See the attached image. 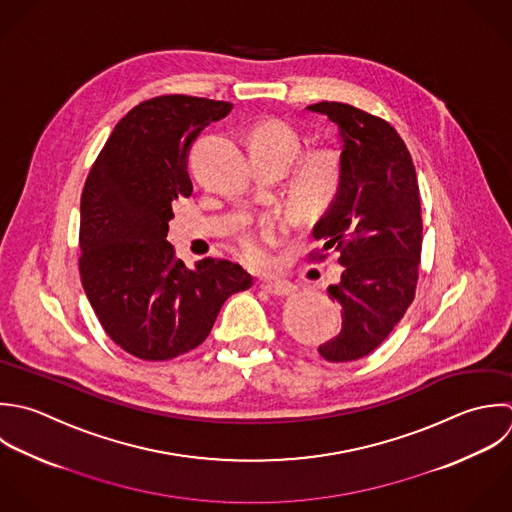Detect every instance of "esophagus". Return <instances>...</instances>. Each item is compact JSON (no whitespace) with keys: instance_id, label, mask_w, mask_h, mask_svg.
<instances>
[{"instance_id":"obj_1","label":"esophagus","mask_w":512,"mask_h":512,"mask_svg":"<svg viewBox=\"0 0 512 512\" xmlns=\"http://www.w3.org/2000/svg\"><path fill=\"white\" fill-rule=\"evenodd\" d=\"M261 289L275 297H289L297 291V287L289 281H265V283H261Z\"/></svg>"}]
</instances>
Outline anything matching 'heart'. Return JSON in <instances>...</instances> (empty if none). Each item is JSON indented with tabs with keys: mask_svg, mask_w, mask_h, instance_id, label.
Returning <instances> with one entry per match:
<instances>
[{
	"mask_svg": "<svg viewBox=\"0 0 512 512\" xmlns=\"http://www.w3.org/2000/svg\"><path fill=\"white\" fill-rule=\"evenodd\" d=\"M299 149V131L281 119L263 121L251 133V151L255 157L281 159L289 167ZM343 179L345 165L341 153L333 147H313L299 157L289 181V195L299 209L319 213L339 197ZM285 233L287 225L283 221H263L237 235V251L249 265L267 267L271 263V251L281 243Z\"/></svg>",
	"mask_w": 512,
	"mask_h": 512,
	"instance_id": "b5f03b06",
	"label": "heart"
}]
</instances>
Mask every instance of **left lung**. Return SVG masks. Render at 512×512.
I'll return each instance as SVG.
<instances>
[{
    "label": "left lung",
    "instance_id": "left-lung-1",
    "mask_svg": "<svg viewBox=\"0 0 512 512\" xmlns=\"http://www.w3.org/2000/svg\"><path fill=\"white\" fill-rule=\"evenodd\" d=\"M307 109L337 123L343 139V187L313 229L323 249L311 251L309 259L325 261L331 249L339 253L341 281L327 293L343 307V325L319 355L347 363L373 353L415 299L423 249L421 193L411 153L389 121L339 101Z\"/></svg>",
    "mask_w": 512,
    "mask_h": 512
}]
</instances>
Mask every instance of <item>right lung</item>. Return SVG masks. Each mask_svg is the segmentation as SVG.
<instances>
[{"instance_id":"obj_1","label":"right lung","mask_w":512,"mask_h":512,"mask_svg":"<svg viewBox=\"0 0 512 512\" xmlns=\"http://www.w3.org/2000/svg\"><path fill=\"white\" fill-rule=\"evenodd\" d=\"M229 101L157 95L135 105L111 131L81 193L79 275L109 335L143 361L175 359L199 347L223 303L253 285L227 259H177L165 239L171 203L193 191L187 153Z\"/></svg>"}]
</instances>
